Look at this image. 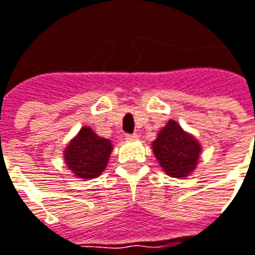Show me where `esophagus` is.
I'll list each match as a JSON object with an SVG mask.
<instances>
[{"instance_id":"1","label":"esophagus","mask_w":255,"mask_h":255,"mask_svg":"<svg viewBox=\"0 0 255 255\" xmlns=\"http://www.w3.org/2000/svg\"><path fill=\"white\" fill-rule=\"evenodd\" d=\"M125 137H126L128 140H136V139H139V134H137V133H128Z\"/></svg>"}]
</instances>
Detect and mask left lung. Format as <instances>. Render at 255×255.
I'll use <instances>...</instances> for the list:
<instances>
[{"label":"left lung","instance_id":"8db88e82","mask_svg":"<svg viewBox=\"0 0 255 255\" xmlns=\"http://www.w3.org/2000/svg\"><path fill=\"white\" fill-rule=\"evenodd\" d=\"M153 152L163 170L171 177H186L196 169L200 144L174 121H170L153 142Z\"/></svg>","mask_w":255,"mask_h":255}]
</instances>
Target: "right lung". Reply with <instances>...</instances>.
<instances>
[{"mask_svg":"<svg viewBox=\"0 0 255 255\" xmlns=\"http://www.w3.org/2000/svg\"><path fill=\"white\" fill-rule=\"evenodd\" d=\"M111 152V140L99 137L91 128H82L65 149V162L75 176L93 179L105 170Z\"/></svg>","mask_w":255,"mask_h":255,"instance_id":"add662e5","label":"right lung"}]
</instances>
